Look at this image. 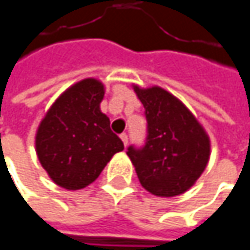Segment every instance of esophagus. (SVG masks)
Instances as JSON below:
<instances>
[{
  "label": "esophagus",
  "mask_w": 250,
  "mask_h": 250,
  "mask_svg": "<svg viewBox=\"0 0 250 250\" xmlns=\"http://www.w3.org/2000/svg\"><path fill=\"white\" fill-rule=\"evenodd\" d=\"M120 139L123 140V143H125V146H127V143H128V136L123 133V134H120Z\"/></svg>",
  "instance_id": "34e87169"
}]
</instances>
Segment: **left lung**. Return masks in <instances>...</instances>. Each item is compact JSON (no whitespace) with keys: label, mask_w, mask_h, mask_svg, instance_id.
<instances>
[{"label":"left lung","mask_w":250,"mask_h":250,"mask_svg":"<svg viewBox=\"0 0 250 250\" xmlns=\"http://www.w3.org/2000/svg\"><path fill=\"white\" fill-rule=\"evenodd\" d=\"M134 91L145 107L147 134L143 146H128L137 178L158 197H175L189 189L204 172L210 139L191 111L168 91L152 86Z\"/></svg>","instance_id":"left-lung-1"}]
</instances>
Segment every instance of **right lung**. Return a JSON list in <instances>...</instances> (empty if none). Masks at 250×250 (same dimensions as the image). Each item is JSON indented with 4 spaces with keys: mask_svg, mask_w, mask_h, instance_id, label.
I'll return each instance as SVG.
<instances>
[{
    "mask_svg": "<svg viewBox=\"0 0 250 250\" xmlns=\"http://www.w3.org/2000/svg\"><path fill=\"white\" fill-rule=\"evenodd\" d=\"M104 85L92 78L68 88L50 107L37 128L36 152L55 184L81 189L94 182L114 153L122 152V139L110 128L100 110Z\"/></svg>",
    "mask_w": 250,
    "mask_h": 250,
    "instance_id": "1",
    "label": "right lung"
}]
</instances>
